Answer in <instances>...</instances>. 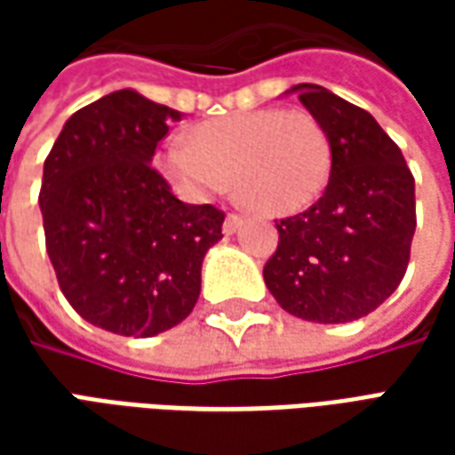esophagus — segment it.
<instances>
[{
    "mask_svg": "<svg viewBox=\"0 0 455 455\" xmlns=\"http://www.w3.org/2000/svg\"><path fill=\"white\" fill-rule=\"evenodd\" d=\"M243 224V217H238V214H228L227 221H224V234L231 236V234H236L238 228Z\"/></svg>",
    "mask_w": 455,
    "mask_h": 455,
    "instance_id": "1",
    "label": "esophagus"
}]
</instances>
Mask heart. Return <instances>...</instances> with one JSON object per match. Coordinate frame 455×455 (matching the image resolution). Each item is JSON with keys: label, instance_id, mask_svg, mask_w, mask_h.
<instances>
[{"label": "heart", "instance_id": "1", "mask_svg": "<svg viewBox=\"0 0 455 455\" xmlns=\"http://www.w3.org/2000/svg\"><path fill=\"white\" fill-rule=\"evenodd\" d=\"M158 168L189 199H212L234 182L248 209L287 217L322 195L331 146L309 112L258 109L204 121L189 140L170 139L158 153Z\"/></svg>", "mask_w": 455, "mask_h": 455}]
</instances>
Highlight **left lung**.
I'll return each mask as SVG.
<instances>
[{
  "label": "left lung",
  "instance_id": "left-lung-1",
  "mask_svg": "<svg viewBox=\"0 0 455 455\" xmlns=\"http://www.w3.org/2000/svg\"><path fill=\"white\" fill-rule=\"evenodd\" d=\"M297 94L329 136L331 172L315 207L277 224L263 267L277 305L315 324H346L387 299L410 263L417 227L414 178L371 114L319 84Z\"/></svg>",
  "mask_w": 455,
  "mask_h": 455
}]
</instances>
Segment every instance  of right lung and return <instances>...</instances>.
<instances>
[{
    "mask_svg": "<svg viewBox=\"0 0 455 455\" xmlns=\"http://www.w3.org/2000/svg\"><path fill=\"white\" fill-rule=\"evenodd\" d=\"M182 112L116 90L65 121L44 163L38 207L63 295L84 322L148 339L195 309L202 260L224 212L180 202L150 168Z\"/></svg>",
    "mask_w": 455,
    "mask_h": 455,
    "instance_id": "obj_1",
    "label": "right lung"
}]
</instances>
